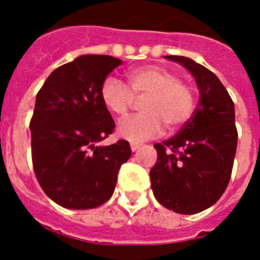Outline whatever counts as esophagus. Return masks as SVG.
<instances>
[{
  "label": "esophagus",
  "mask_w": 260,
  "mask_h": 260,
  "mask_svg": "<svg viewBox=\"0 0 260 260\" xmlns=\"http://www.w3.org/2000/svg\"><path fill=\"white\" fill-rule=\"evenodd\" d=\"M140 147H142V144H139V143H131V150L134 151V152L135 151H138Z\"/></svg>",
  "instance_id": "1"
}]
</instances>
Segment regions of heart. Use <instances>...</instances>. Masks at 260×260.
Returning a JSON list of instances; mask_svg holds the SVG:
<instances>
[{
  "instance_id": "heart-1",
  "label": "heart",
  "mask_w": 260,
  "mask_h": 260,
  "mask_svg": "<svg viewBox=\"0 0 260 260\" xmlns=\"http://www.w3.org/2000/svg\"><path fill=\"white\" fill-rule=\"evenodd\" d=\"M128 86L108 77L102 82V104L114 116L128 113L135 98H142L143 113L124 118L118 124V135L129 142H144L159 135L163 122L175 129L189 121L196 108L194 90L182 82L174 71L160 66H142L126 74Z\"/></svg>"
}]
</instances>
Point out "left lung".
<instances>
[{
    "instance_id": "8db88e82",
    "label": "left lung",
    "mask_w": 260,
    "mask_h": 260,
    "mask_svg": "<svg viewBox=\"0 0 260 260\" xmlns=\"http://www.w3.org/2000/svg\"><path fill=\"white\" fill-rule=\"evenodd\" d=\"M191 73L200 100L175 136L156 143L158 159L150 170L155 198L175 213L194 214L220 200L230 183L238 147L235 105L220 79L186 56L167 55Z\"/></svg>"
}]
</instances>
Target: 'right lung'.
<instances>
[{"label":"right lung","instance_id":"add662e5","mask_svg":"<svg viewBox=\"0 0 260 260\" xmlns=\"http://www.w3.org/2000/svg\"><path fill=\"white\" fill-rule=\"evenodd\" d=\"M109 55H82L58 67L39 90L30 118L35 175L44 193L69 209H93L114 191L129 143L100 146L114 131L102 104V82L121 64Z\"/></svg>","mask_w":260,"mask_h":260}]
</instances>
